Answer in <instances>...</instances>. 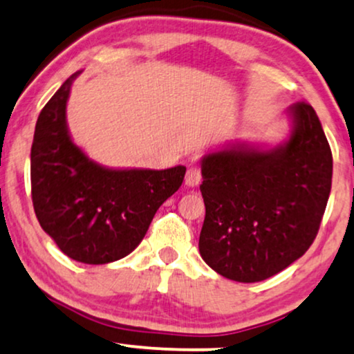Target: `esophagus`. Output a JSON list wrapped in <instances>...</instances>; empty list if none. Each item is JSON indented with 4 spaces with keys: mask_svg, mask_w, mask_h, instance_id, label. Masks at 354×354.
Here are the masks:
<instances>
[{
    "mask_svg": "<svg viewBox=\"0 0 354 354\" xmlns=\"http://www.w3.org/2000/svg\"><path fill=\"white\" fill-rule=\"evenodd\" d=\"M201 171H199V168H196V167H191L189 169H187V173H186V178H185V185L186 186H189V187H192V186H198L199 183H201Z\"/></svg>",
    "mask_w": 354,
    "mask_h": 354,
    "instance_id": "obj_1",
    "label": "esophagus"
}]
</instances>
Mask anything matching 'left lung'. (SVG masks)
<instances>
[{
    "label": "left lung",
    "instance_id": "1",
    "mask_svg": "<svg viewBox=\"0 0 354 354\" xmlns=\"http://www.w3.org/2000/svg\"><path fill=\"white\" fill-rule=\"evenodd\" d=\"M290 132L274 147L229 144L201 158L205 218L199 253L239 283L277 274L307 252L332 189L333 158L314 107L288 109Z\"/></svg>",
    "mask_w": 354,
    "mask_h": 354
}]
</instances>
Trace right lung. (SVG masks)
<instances>
[{"instance_id": "add662e5", "label": "right lung", "mask_w": 354, "mask_h": 354, "mask_svg": "<svg viewBox=\"0 0 354 354\" xmlns=\"http://www.w3.org/2000/svg\"><path fill=\"white\" fill-rule=\"evenodd\" d=\"M77 71L40 111L30 149L35 216L66 257L106 265L138 247L165 201L180 189L186 167L107 168L70 136L66 102Z\"/></svg>"}]
</instances>
